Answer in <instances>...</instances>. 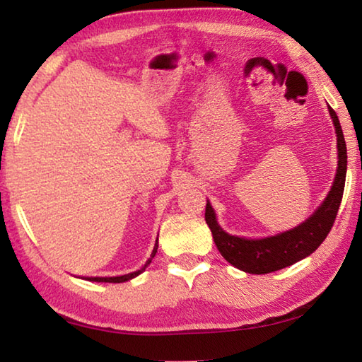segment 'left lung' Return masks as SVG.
<instances>
[{"instance_id": "8db88e82", "label": "left lung", "mask_w": 362, "mask_h": 362, "mask_svg": "<svg viewBox=\"0 0 362 362\" xmlns=\"http://www.w3.org/2000/svg\"><path fill=\"white\" fill-rule=\"evenodd\" d=\"M337 132V148H339V169L330 188L327 198L313 216L296 228L279 233L276 236L263 238V240H244V238L231 236L220 228L216 214L207 201L206 204V223L212 231L214 243L223 259L233 267L252 274H267L278 272L281 268L291 267L293 263L305 259L321 246L329 231L332 230L337 218V212L341 203L343 189H345L346 177V144L343 139L339 116L329 107Z\"/></svg>"}]
</instances>
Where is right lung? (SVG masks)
Wrapping results in <instances>:
<instances>
[{"label":"right lung","instance_id":"right-lung-1","mask_svg":"<svg viewBox=\"0 0 362 362\" xmlns=\"http://www.w3.org/2000/svg\"><path fill=\"white\" fill-rule=\"evenodd\" d=\"M156 250H158V240H156V244H155V249H153V252H151V257H150V260L145 263V267L144 268H140V269H137V272H134V273H129V274H124V276H115V278H86L88 281H97V283H124V281H129V279H132V278H136V276H139L140 273L144 272V269L146 268V265H150V262H151V259L153 257L156 255Z\"/></svg>","mask_w":362,"mask_h":362}]
</instances>
